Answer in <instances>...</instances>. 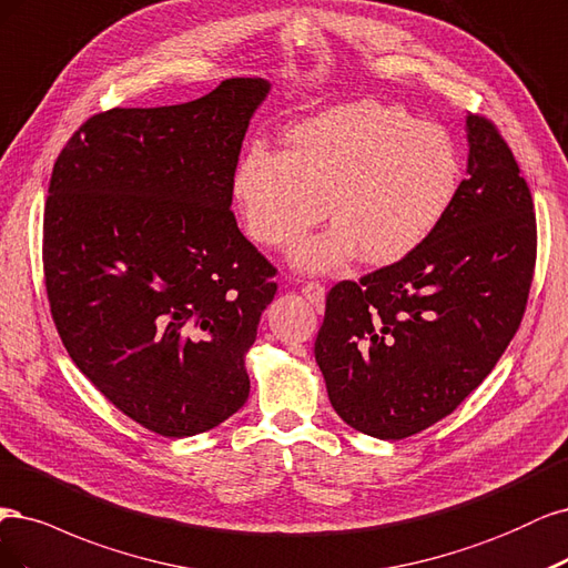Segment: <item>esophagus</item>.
<instances>
[{"instance_id":"1","label":"esophagus","mask_w":568,"mask_h":568,"mask_svg":"<svg viewBox=\"0 0 568 568\" xmlns=\"http://www.w3.org/2000/svg\"><path fill=\"white\" fill-rule=\"evenodd\" d=\"M302 295H304L311 304H314L318 311H323V304H325V287H323L321 283H316V281L304 283Z\"/></svg>"}]
</instances>
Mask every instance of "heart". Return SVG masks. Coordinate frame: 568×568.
<instances>
[{
  "label": "heart",
  "instance_id": "heart-1",
  "mask_svg": "<svg viewBox=\"0 0 568 568\" xmlns=\"http://www.w3.org/2000/svg\"><path fill=\"white\" fill-rule=\"evenodd\" d=\"M463 181V158L442 124L404 108L352 101L292 126L283 153L257 143L237 162L233 197L250 235L283 247L325 212L333 222L290 252L323 273L358 257L384 266L423 247Z\"/></svg>",
  "mask_w": 568,
  "mask_h": 568
}]
</instances>
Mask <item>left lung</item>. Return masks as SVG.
I'll return each mask as SVG.
<instances>
[{"label":"left lung","mask_w":568,"mask_h":568,"mask_svg":"<svg viewBox=\"0 0 568 568\" xmlns=\"http://www.w3.org/2000/svg\"><path fill=\"white\" fill-rule=\"evenodd\" d=\"M467 179L408 257L325 300L316 363L346 425L384 442L450 415L519 331L536 266L526 179L496 124L467 118Z\"/></svg>","instance_id":"1"}]
</instances>
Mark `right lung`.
Returning <instances> with one entry per match:
<instances>
[{
	"label": "right lung",
	"mask_w": 568,
	"mask_h": 568,
	"mask_svg": "<svg viewBox=\"0 0 568 568\" xmlns=\"http://www.w3.org/2000/svg\"><path fill=\"white\" fill-rule=\"evenodd\" d=\"M271 84L224 80L179 105L89 118L53 164L44 283L72 363L141 427L203 434L250 396L245 354L276 268L231 212Z\"/></svg>",
	"instance_id": "add662e5"
}]
</instances>
